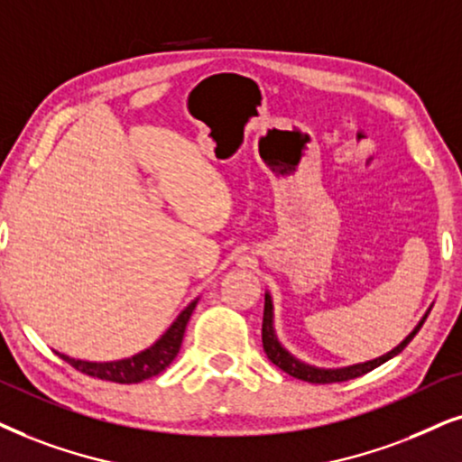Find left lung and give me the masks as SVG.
Here are the masks:
<instances>
[{
  "instance_id": "obj_1",
  "label": "left lung",
  "mask_w": 462,
  "mask_h": 462,
  "mask_svg": "<svg viewBox=\"0 0 462 462\" xmlns=\"http://www.w3.org/2000/svg\"><path fill=\"white\" fill-rule=\"evenodd\" d=\"M429 313L430 311H426V315L420 319V324L413 328V332H410V337H407L401 346H396L393 352L379 356V358H375V360L362 362V365L346 366V369H315V366H309V365H305V362L296 360L294 356H291L290 352H285V349L282 347V343L277 341V335H274V328H273V300H271V296L266 294L264 296V318H262V346H264L268 360H271L274 366H279V369H282L283 373H288V375H291V377L302 379V382H309V383L347 382V379L360 377V375H365V373L377 369L379 365H383V362L393 358V356L401 354L402 349L407 347V343L416 337V332L422 328L424 319L429 318Z\"/></svg>"
}]
</instances>
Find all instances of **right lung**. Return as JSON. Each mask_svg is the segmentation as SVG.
Listing matches in <instances>:
<instances>
[{
	"label": "right lung",
	"instance_id": "right-lung-1",
	"mask_svg": "<svg viewBox=\"0 0 462 462\" xmlns=\"http://www.w3.org/2000/svg\"><path fill=\"white\" fill-rule=\"evenodd\" d=\"M194 300L191 305L183 309V313L174 319V324L163 332L160 341L155 346H151L144 352H140L132 358L125 360H116V362H87V360H74L66 354H60V358H63L68 365H72L76 371L85 373L89 377H97V379H106V382H115V383H138L144 382V379L160 375V373L166 369L171 362L177 358L180 343H183V335H185V326H188L191 313L196 309Z\"/></svg>",
	"mask_w": 462,
	"mask_h": 462
}]
</instances>
